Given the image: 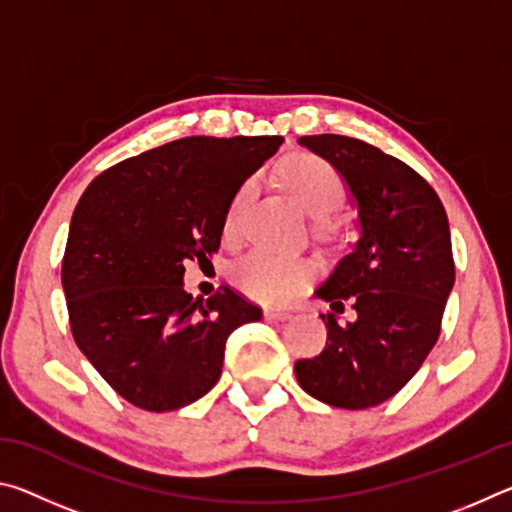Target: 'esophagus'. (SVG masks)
Here are the masks:
<instances>
[{
	"label": "esophagus",
	"instance_id": "esophagus-1",
	"mask_svg": "<svg viewBox=\"0 0 512 512\" xmlns=\"http://www.w3.org/2000/svg\"><path fill=\"white\" fill-rule=\"evenodd\" d=\"M266 320H287V318H291V311H287V309H275V307H271V309H266Z\"/></svg>",
	"mask_w": 512,
	"mask_h": 512
}]
</instances>
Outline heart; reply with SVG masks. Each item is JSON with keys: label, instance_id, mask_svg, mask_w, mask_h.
<instances>
[{"label": "heart", "instance_id": "heart-1", "mask_svg": "<svg viewBox=\"0 0 512 512\" xmlns=\"http://www.w3.org/2000/svg\"><path fill=\"white\" fill-rule=\"evenodd\" d=\"M284 187L298 198L307 212L314 216V228L320 235L332 230V212L339 210L348 198V185H345L339 169H334L327 160L314 153H298L284 160L280 167ZM253 189V180H246L235 194H232L223 216V237L235 241L241 228V210ZM314 264L302 255H277L268 250H253L232 266V282L246 296L262 302H282L289 300L302 284H305Z\"/></svg>", "mask_w": 512, "mask_h": 512}]
</instances>
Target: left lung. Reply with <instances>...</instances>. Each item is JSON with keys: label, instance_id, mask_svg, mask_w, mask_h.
<instances>
[{"label": "left lung", "instance_id": "left-lung-1", "mask_svg": "<svg viewBox=\"0 0 512 512\" xmlns=\"http://www.w3.org/2000/svg\"><path fill=\"white\" fill-rule=\"evenodd\" d=\"M300 144L325 158L359 205L361 239L316 296L327 341L296 361L298 384L336 409H368L400 393L433 350L454 287L452 237L438 194L409 164L345 135ZM351 307L353 316H338Z\"/></svg>", "mask_w": 512, "mask_h": 512}]
</instances>
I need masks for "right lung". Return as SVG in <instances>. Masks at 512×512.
<instances>
[{
	"label": "right lung",
	"mask_w": 512,
	"mask_h": 512,
	"mask_svg": "<svg viewBox=\"0 0 512 512\" xmlns=\"http://www.w3.org/2000/svg\"><path fill=\"white\" fill-rule=\"evenodd\" d=\"M277 135L183 137L115 164L76 205L63 255L72 336L115 391L176 411L219 381L225 341L262 318L239 291L183 289L187 259L210 262L232 194L280 149Z\"/></svg>",
	"instance_id": "right-lung-1"
}]
</instances>
